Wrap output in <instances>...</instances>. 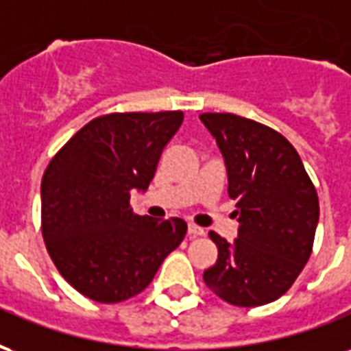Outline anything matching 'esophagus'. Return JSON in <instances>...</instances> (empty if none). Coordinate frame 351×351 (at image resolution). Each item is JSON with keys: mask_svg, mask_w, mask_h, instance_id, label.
I'll use <instances>...</instances> for the list:
<instances>
[{"mask_svg": "<svg viewBox=\"0 0 351 351\" xmlns=\"http://www.w3.org/2000/svg\"><path fill=\"white\" fill-rule=\"evenodd\" d=\"M188 235H190V237H203V235H205V229L199 228V226H195V223H190V226H188Z\"/></svg>", "mask_w": 351, "mask_h": 351, "instance_id": "34e87169", "label": "esophagus"}]
</instances>
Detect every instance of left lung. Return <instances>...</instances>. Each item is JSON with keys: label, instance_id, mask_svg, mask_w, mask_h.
Here are the masks:
<instances>
[{"label": "left lung", "instance_id": "8db88e82", "mask_svg": "<svg viewBox=\"0 0 351 351\" xmlns=\"http://www.w3.org/2000/svg\"><path fill=\"white\" fill-rule=\"evenodd\" d=\"M216 138L228 193L237 201L233 243L210 231L216 263L206 287L235 306H261L293 286L312 254L319 220L317 193L299 154L278 131L231 112L199 116Z\"/></svg>", "mask_w": 351, "mask_h": 351}]
</instances>
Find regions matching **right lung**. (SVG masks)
Segmentation results:
<instances>
[{"instance_id": "1", "label": "right lung", "mask_w": 351, "mask_h": 351, "mask_svg": "<svg viewBox=\"0 0 351 351\" xmlns=\"http://www.w3.org/2000/svg\"><path fill=\"white\" fill-rule=\"evenodd\" d=\"M182 120L180 110L99 116L50 160L41 182L43 239L60 274L88 299L135 297L182 243L186 221L152 220L130 206Z\"/></svg>"}]
</instances>
